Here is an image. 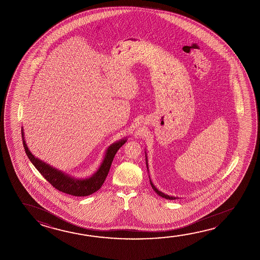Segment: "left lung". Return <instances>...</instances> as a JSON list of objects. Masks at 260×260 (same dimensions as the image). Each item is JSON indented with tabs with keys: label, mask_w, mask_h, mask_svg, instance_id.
Masks as SVG:
<instances>
[{
	"label": "left lung",
	"mask_w": 260,
	"mask_h": 260,
	"mask_svg": "<svg viewBox=\"0 0 260 260\" xmlns=\"http://www.w3.org/2000/svg\"><path fill=\"white\" fill-rule=\"evenodd\" d=\"M147 160H148V159H147V158H146V164H147V169H148V161H147ZM150 185H151V187H152V189H153V190H154V191H156V192H157V193H158L159 196L164 197V198H165V199H169V200H173V199H176V198H177V197H174V196H168V194H164V192H161V191H159V190H158V189H157V188H156V187L153 185V183L151 182L150 180Z\"/></svg>",
	"instance_id": "left-lung-1"
}]
</instances>
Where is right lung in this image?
<instances>
[{
	"label": "right lung",
	"instance_id": "add662e5",
	"mask_svg": "<svg viewBox=\"0 0 260 260\" xmlns=\"http://www.w3.org/2000/svg\"><path fill=\"white\" fill-rule=\"evenodd\" d=\"M23 134L24 133L22 128L23 148L28 158L32 161L35 167L38 170V172L41 173L46 181L50 182L55 189L74 196H90L102 186V184L105 182L108 173L110 172V166L112 164V160L114 159L115 154L117 153L119 148L127 141L126 139H124L110 145L106 151L105 157L99 170L92 175L91 177L82 180V179L70 177L68 174L53 168L49 164H46L42 161L41 159L36 158L28 149L27 145L24 141Z\"/></svg>",
	"mask_w": 260,
	"mask_h": 260
}]
</instances>
